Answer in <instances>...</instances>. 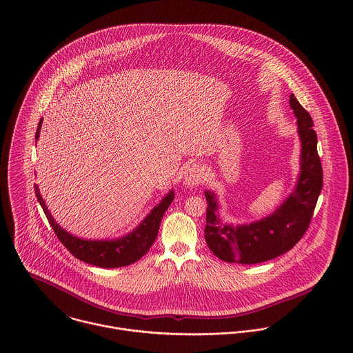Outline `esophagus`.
I'll return each mask as SVG.
<instances>
[{"label":"esophagus","instance_id":"1","mask_svg":"<svg viewBox=\"0 0 353 353\" xmlns=\"http://www.w3.org/2000/svg\"><path fill=\"white\" fill-rule=\"evenodd\" d=\"M203 181V170L200 164H192L185 172V185L196 188Z\"/></svg>","mask_w":353,"mask_h":353}]
</instances>
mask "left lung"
Returning a JSON list of instances; mask_svg holds the SVG:
<instances>
[{"instance_id": "obj_1", "label": "left lung", "mask_w": 353, "mask_h": 353, "mask_svg": "<svg viewBox=\"0 0 353 353\" xmlns=\"http://www.w3.org/2000/svg\"><path fill=\"white\" fill-rule=\"evenodd\" d=\"M290 104L298 118L302 141V165L296 189L273 214L246 225L221 224L214 194L205 192L208 202L205 241L212 252L225 261L252 265L290 252L310 227L322 190V164L316 150V133L307 110L292 94Z\"/></svg>"}]
</instances>
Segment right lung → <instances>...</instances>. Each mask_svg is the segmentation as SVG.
I'll return each instance as SVG.
<instances>
[{
	"mask_svg": "<svg viewBox=\"0 0 353 353\" xmlns=\"http://www.w3.org/2000/svg\"><path fill=\"white\" fill-rule=\"evenodd\" d=\"M41 125H42V119L38 125L35 140H38L39 137ZM34 189H35L37 199L41 203V206L43 208V212L50 223L52 231L55 232L59 242L68 249V252L83 262H87L90 265H95L99 268H105V269L130 265L139 261L144 254H147L157 236L161 217L165 213L170 203L174 200V193L170 192L157 206L152 209L147 219L132 234L126 235L125 238L115 239V241H85V239H79L68 234L65 230H62L51 217L50 212L46 208L43 199L41 197V193L37 185L34 186Z\"/></svg>",
	"mask_w": 353,
	"mask_h": 353,
	"instance_id": "add662e5",
	"label": "right lung"
}]
</instances>
